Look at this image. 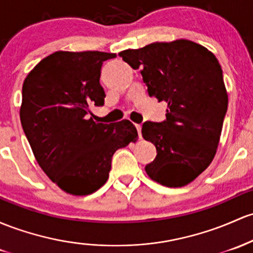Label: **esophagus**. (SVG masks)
Returning a JSON list of instances; mask_svg holds the SVG:
<instances>
[{
	"label": "esophagus",
	"mask_w": 253,
	"mask_h": 253,
	"mask_svg": "<svg viewBox=\"0 0 253 253\" xmlns=\"http://www.w3.org/2000/svg\"><path fill=\"white\" fill-rule=\"evenodd\" d=\"M135 128H137V132H138V135H139V138H141V125H135Z\"/></svg>",
	"instance_id": "1"
}]
</instances>
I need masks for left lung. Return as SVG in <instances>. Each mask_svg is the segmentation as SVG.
<instances>
[{
  "label": "left lung",
  "mask_w": 253,
  "mask_h": 253,
  "mask_svg": "<svg viewBox=\"0 0 253 253\" xmlns=\"http://www.w3.org/2000/svg\"><path fill=\"white\" fill-rule=\"evenodd\" d=\"M120 56L141 68L150 96L168 103L167 119L144 122L141 134L157 150L145 171L167 187L193 181L216 154L228 107L222 68L211 51L194 42L151 43Z\"/></svg>",
  "instance_id": "8db88e82"
}]
</instances>
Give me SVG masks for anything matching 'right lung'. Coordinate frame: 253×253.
<instances>
[{"label": "right lung", "instance_id": "right-lung-1", "mask_svg": "<svg viewBox=\"0 0 253 253\" xmlns=\"http://www.w3.org/2000/svg\"><path fill=\"white\" fill-rule=\"evenodd\" d=\"M114 57L101 51H56L24 82L20 120L33 155L51 181L74 196L102 187L114 152L138 137L128 120L102 124L90 118L93 105L104 104L101 68Z\"/></svg>", "mask_w": 253, "mask_h": 253}]
</instances>
